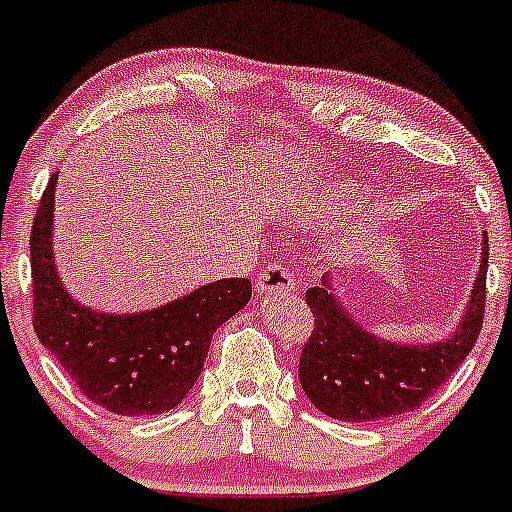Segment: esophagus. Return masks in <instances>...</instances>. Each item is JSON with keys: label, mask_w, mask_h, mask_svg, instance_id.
Returning a JSON list of instances; mask_svg holds the SVG:
<instances>
[{"label": "esophagus", "mask_w": 512, "mask_h": 512, "mask_svg": "<svg viewBox=\"0 0 512 512\" xmlns=\"http://www.w3.org/2000/svg\"><path fill=\"white\" fill-rule=\"evenodd\" d=\"M257 292L260 294L294 292L292 272L287 270V265H282V262H270V265L260 272V277H257Z\"/></svg>", "instance_id": "obj_1"}]
</instances>
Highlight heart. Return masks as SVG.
<instances>
[{
	"label": "heart",
	"instance_id": "heart-1",
	"mask_svg": "<svg viewBox=\"0 0 512 512\" xmlns=\"http://www.w3.org/2000/svg\"><path fill=\"white\" fill-rule=\"evenodd\" d=\"M349 200H352V195L342 183H304L302 188L289 195L287 208L294 215V220L309 223L317 215L337 213Z\"/></svg>",
	"mask_w": 512,
	"mask_h": 512
}]
</instances>
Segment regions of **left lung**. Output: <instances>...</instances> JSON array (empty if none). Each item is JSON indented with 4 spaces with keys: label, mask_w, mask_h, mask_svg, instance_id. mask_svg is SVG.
Returning a JSON list of instances; mask_svg holds the SVG:
<instances>
[{
    "label": "left lung",
    "mask_w": 512,
    "mask_h": 512,
    "mask_svg": "<svg viewBox=\"0 0 512 512\" xmlns=\"http://www.w3.org/2000/svg\"><path fill=\"white\" fill-rule=\"evenodd\" d=\"M480 267L458 327L441 342L399 344L366 332L339 299L332 275L307 289L314 332L299 359V384L309 404L347 423L381 421L414 411L453 376L483 327L488 232Z\"/></svg>",
    "instance_id": "8db88e82"
}]
</instances>
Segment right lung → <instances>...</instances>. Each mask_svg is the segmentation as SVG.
Wrapping results in <instances>:
<instances>
[{
	"label": "right lung",
	"mask_w": 512,
	"mask_h": 512,
	"mask_svg": "<svg viewBox=\"0 0 512 512\" xmlns=\"http://www.w3.org/2000/svg\"><path fill=\"white\" fill-rule=\"evenodd\" d=\"M56 183L59 173L41 195L29 240L36 337L96 406L118 416L165 414L198 381L215 329L250 302V280L210 282L146 312L84 307L56 272Z\"/></svg>",
	"instance_id": "right-lung-1"
}]
</instances>
